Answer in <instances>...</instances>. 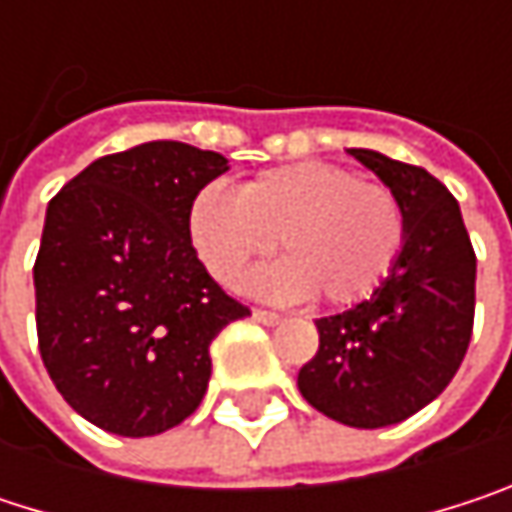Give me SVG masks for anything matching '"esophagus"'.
I'll return each mask as SVG.
<instances>
[{
    "instance_id": "obj_1",
    "label": "esophagus",
    "mask_w": 512,
    "mask_h": 512,
    "mask_svg": "<svg viewBox=\"0 0 512 512\" xmlns=\"http://www.w3.org/2000/svg\"><path fill=\"white\" fill-rule=\"evenodd\" d=\"M255 320L257 323H263V326H275V323H281V314H275V311H263V308H255Z\"/></svg>"
}]
</instances>
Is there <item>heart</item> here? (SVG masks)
I'll return each instance as SVG.
<instances>
[{"label":"heart","mask_w":512,"mask_h":512,"mask_svg":"<svg viewBox=\"0 0 512 512\" xmlns=\"http://www.w3.org/2000/svg\"><path fill=\"white\" fill-rule=\"evenodd\" d=\"M189 237L210 275L228 287L281 240L287 257L257 272L252 290L272 299L314 290L329 305H353L394 269L406 216L382 183L332 162H293L257 174L240 195L201 189L189 210Z\"/></svg>","instance_id":"1"}]
</instances>
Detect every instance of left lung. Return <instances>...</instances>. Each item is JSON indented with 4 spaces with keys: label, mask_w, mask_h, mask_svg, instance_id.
I'll use <instances>...</instances> for the list:
<instances>
[{
    "label": "left lung",
    "mask_w": 512,
    "mask_h": 512,
    "mask_svg": "<svg viewBox=\"0 0 512 512\" xmlns=\"http://www.w3.org/2000/svg\"><path fill=\"white\" fill-rule=\"evenodd\" d=\"M350 154L400 198L406 240L367 299L317 320L320 350L299 370V391L326 418L376 430L433 403L460 370L474 326L477 257L445 183L376 151Z\"/></svg>",
    "instance_id": "obj_1"
}]
</instances>
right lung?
I'll list each match as a JSON object with an SVG mask.
<instances>
[{
	"label": "right lung",
	"mask_w": 512,
	"mask_h": 512,
	"mask_svg": "<svg viewBox=\"0 0 512 512\" xmlns=\"http://www.w3.org/2000/svg\"><path fill=\"white\" fill-rule=\"evenodd\" d=\"M228 159L145 142L94 159L47 207L35 323L61 397L94 427L142 439L186 421L210 382V344L249 308L192 249L195 195Z\"/></svg>",
	"instance_id": "add662e5"
}]
</instances>
